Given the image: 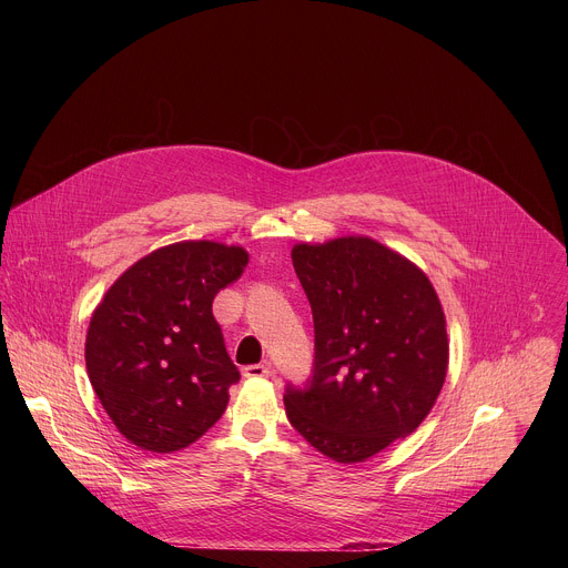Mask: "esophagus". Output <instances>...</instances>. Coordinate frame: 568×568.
Segmentation results:
<instances>
[{
	"label": "esophagus",
	"mask_w": 568,
	"mask_h": 568,
	"mask_svg": "<svg viewBox=\"0 0 568 568\" xmlns=\"http://www.w3.org/2000/svg\"><path fill=\"white\" fill-rule=\"evenodd\" d=\"M272 373H274V368H272V364H270V362L252 364V366H247L245 371H242V375H245V377H252V379H256V377H272Z\"/></svg>",
	"instance_id": "1"
}]
</instances>
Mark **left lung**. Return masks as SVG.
<instances>
[{
	"label": "left lung",
	"instance_id": "left-lung-1",
	"mask_svg": "<svg viewBox=\"0 0 568 568\" xmlns=\"http://www.w3.org/2000/svg\"><path fill=\"white\" fill-rule=\"evenodd\" d=\"M314 318V373L287 388L292 427L323 456L364 463L414 434L449 366L447 321L429 276L368 235L296 242Z\"/></svg>",
	"mask_w": 568,
	"mask_h": 568
}]
</instances>
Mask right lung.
Masks as SVG:
<instances>
[{
  "label": "right lung",
  "mask_w": 568,
  "mask_h": 568,
  "mask_svg": "<svg viewBox=\"0 0 568 568\" xmlns=\"http://www.w3.org/2000/svg\"><path fill=\"white\" fill-rule=\"evenodd\" d=\"M247 263L240 245L182 240L139 258L103 294L85 364L105 414L132 445L180 452L224 414L240 373L211 305Z\"/></svg>",
  "instance_id": "right-lung-1"
}]
</instances>
